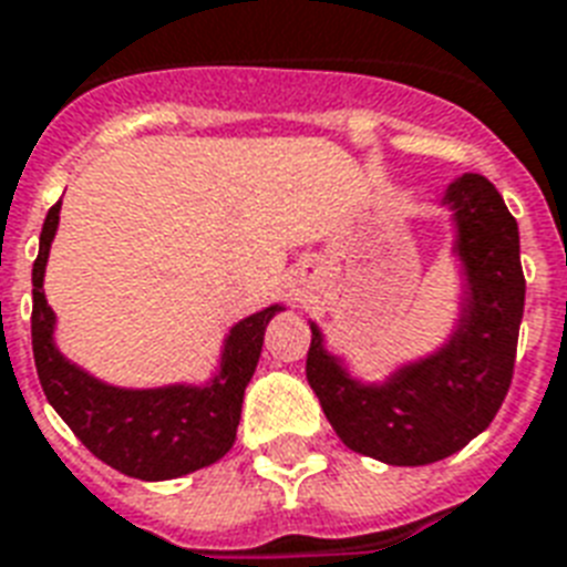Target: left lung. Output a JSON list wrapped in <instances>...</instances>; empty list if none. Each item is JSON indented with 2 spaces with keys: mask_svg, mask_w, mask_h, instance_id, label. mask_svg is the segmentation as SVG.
Segmentation results:
<instances>
[{
  "mask_svg": "<svg viewBox=\"0 0 567 567\" xmlns=\"http://www.w3.org/2000/svg\"><path fill=\"white\" fill-rule=\"evenodd\" d=\"M444 203L456 217V256L467 276L462 318L447 344L405 364L382 385H362L323 350L311 323L306 377L347 447L388 465L453 456L494 421L506 400L524 318L518 223L480 173H465Z\"/></svg>",
  "mask_w": 567,
  "mask_h": 567,
  "instance_id": "left-lung-1",
  "label": "left lung"
}]
</instances>
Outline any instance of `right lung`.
<instances>
[{
    "mask_svg": "<svg viewBox=\"0 0 567 567\" xmlns=\"http://www.w3.org/2000/svg\"><path fill=\"white\" fill-rule=\"evenodd\" d=\"M61 203L49 208L40 252L31 270V350L43 394L73 435L105 465L135 480H176L229 453L240 421L244 388L252 379L265 327L282 306L249 315L223 347L212 385H171L128 391L87 377L58 353L55 315L43 297V274L58 229Z\"/></svg>",
    "mask_w": 567,
    "mask_h": 567,
    "instance_id": "1",
    "label": "right lung"
}]
</instances>
